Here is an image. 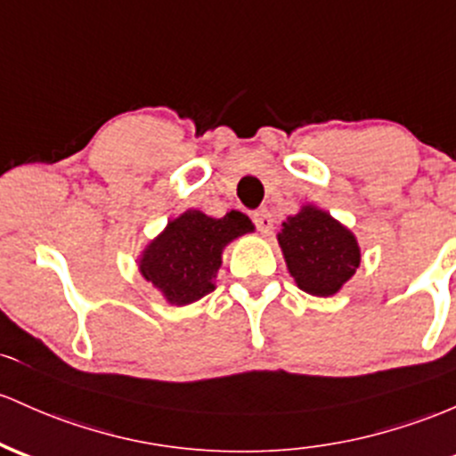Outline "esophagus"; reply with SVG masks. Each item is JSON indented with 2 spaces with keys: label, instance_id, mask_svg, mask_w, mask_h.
<instances>
[{
  "label": "esophagus",
  "instance_id": "1",
  "mask_svg": "<svg viewBox=\"0 0 456 456\" xmlns=\"http://www.w3.org/2000/svg\"><path fill=\"white\" fill-rule=\"evenodd\" d=\"M253 223L255 227L259 229V233H264V236H268V233L273 232V214H270L268 209H257V212L253 214Z\"/></svg>",
  "mask_w": 456,
  "mask_h": 456
}]
</instances>
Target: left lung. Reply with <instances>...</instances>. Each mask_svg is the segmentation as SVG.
Returning <instances> with one entry per match:
<instances>
[{
	"instance_id": "1",
	"label": "left lung",
	"mask_w": 456,
	"mask_h": 456,
	"mask_svg": "<svg viewBox=\"0 0 456 456\" xmlns=\"http://www.w3.org/2000/svg\"><path fill=\"white\" fill-rule=\"evenodd\" d=\"M277 240L288 273L312 297L338 294L362 264L354 233L312 203L283 220Z\"/></svg>"
}]
</instances>
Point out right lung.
I'll return each mask as SVG.
<instances>
[{
	"label": "right lung",
	"mask_w": 456,
	"mask_h": 456,
	"mask_svg": "<svg viewBox=\"0 0 456 456\" xmlns=\"http://www.w3.org/2000/svg\"><path fill=\"white\" fill-rule=\"evenodd\" d=\"M253 229L251 218L236 209L223 218L186 209L144 247L138 270L168 305L197 303L216 288L224 247Z\"/></svg>",
	"instance_id": "right-lung-1"
}]
</instances>
